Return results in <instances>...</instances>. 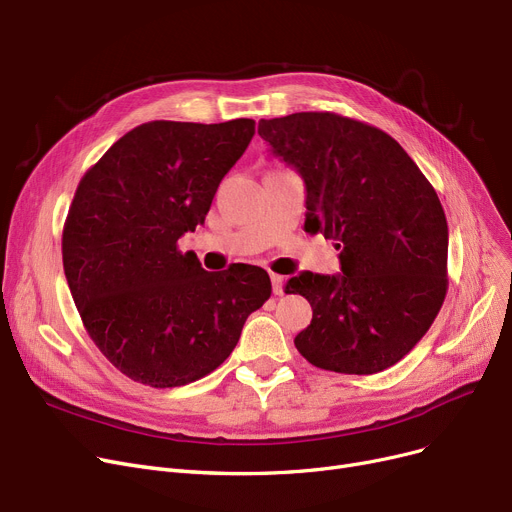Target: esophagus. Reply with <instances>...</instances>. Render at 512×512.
Segmentation results:
<instances>
[{
    "mask_svg": "<svg viewBox=\"0 0 512 512\" xmlns=\"http://www.w3.org/2000/svg\"><path fill=\"white\" fill-rule=\"evenodd\" d=\"M284 276H278V274H272V290H274V294L276 297H282L284 294Z\"/></svg>",
    "mask_w": 512,
    "mask_h": 512,
    "instance_id": "34e87169",
    "label": "esophagus"
}]
</instances>
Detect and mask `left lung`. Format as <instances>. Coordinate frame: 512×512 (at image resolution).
<instances>
[{"label":"left lung","mask_w":512,"mask_h":512,"mask_svg":"<svg viewBox=\"0 0 512 512\" xmlns=\"http://www.w3.org/2000/svg\"><path fill=\"white\" fill-rule=\"evenodd\" d=\"M261 139L307 191L305 232L340 249V272H303L286 292L311 303L294 338L315 367L378 373L425 336L446 297L448 224L415 161L384 130L332 112L261 120Z\"/></svg>","instance_id":"8db88e82"}]
</instances>
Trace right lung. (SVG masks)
Masks as SVG:
<instances>
[{
  "mask_svg": "<svg viewBox=\"0 0 512 512\" xmlns=\"http://www.w3.org/2000/svg\"><path fill=\"white\" fill-rule=\"evenodd\" d=\"M255 122L155 120L126 132L78 182L62 236L80 319L116 369L151 388L191 384L234 351L272 294L265 270L205 272L178 238L205 222Z\"/></svg>",
  "mask_w": 512,
  "mask_h": 512,
  "instance_id": "1",
  "label": "right lung"
}]
</instances>
